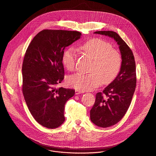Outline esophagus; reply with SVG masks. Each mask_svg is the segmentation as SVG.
<instances>
[{
  "instance_id": "obj_1",
  "label": "esophagus",
  "mask_w": 156,
  "mask_h": 156,
  "mask_svg": "<svg viewBox=\"0 0 156 156\" xmlns=\"http://www.w3.org/2000/svg\"><path fill=\"white\" fill-rule=\"evenodd\" d=\"M84 92L81 90H79V89H76L75 90V94L76 95H78V94H81V93H83Z\"/></svg>"
}]
</instances>
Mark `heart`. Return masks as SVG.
<instances>
[{"label":"heart","mask_w":156,"mask_h":156,"mask_svg":"<svg viewBox=\"0 0 156 156\" xmlns=\"http://www.w3.org/2000/svg\"><path fill=\"white\" fill-rule=\"evenodd\" d=\"M80 49L94 61L90 73L77 72L67 78V83L82 90H89L103 84L111 83L117 76L121 67L122 57L113 49L112 44L100 38L90 39L80 46ZM76 54L75 49L68 48L62 55V62L68 70L75 68Z\"/></svg>","instance_id":"heart-1"}]
</instances>
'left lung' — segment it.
<instances>
[{
    "label": "left lung",
    "mask_w": 156,
    "mask_h": 156,
    "mask_svg": "<svg viewBox=\"0 0 156 156\" xmlns=\"http://www.w3.org/2000/svg\"><path fill=\"white\" fill-rule=\"evenodd\" d=\"M94 34L108 36L119 46L122 65L116 78L102 92L96 94L90 111V118L95 125L106 128L117 124L126 113L136 87V66L130 48L113 31H97Z\"/></svg>",
    "instance_id": "8db88e82"
}]
</instances>
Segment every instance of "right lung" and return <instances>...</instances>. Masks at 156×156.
Instances as JSON below:
<instances>
[{"label":"right lung","mask_w":156,"mask_h":156,"mask_svg":"<svg viewBox=\"0 0 156 156\" xmlns=\"http://www.w3.org/2000/svg\"><path fill=\"white\" fill-rule=\"evenodd\" d=\"M81 36L78 31L43 30L26 50L22 67L23 93L34 118L46 128H57L65 121L66 103L75 90L56 86L64 80L65 48Z\"/></svg>","instance_id":"obj_1"}]
</instances>
